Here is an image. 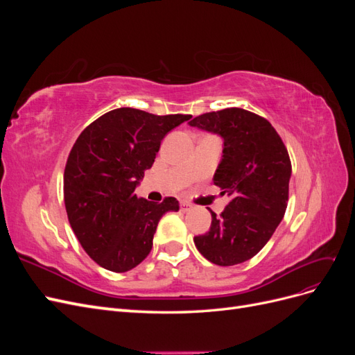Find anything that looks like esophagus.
<instances>
[{
	"label": "esophagus",
	"instance_id": "1",
	"mask_svg": "<svg viewBox=\"0 0 355 355\" xmlns=\"http://www.w3.org/2000/svg\"><path fill=\"white\" fill-rule=\"evenodd\" d=\"M191 204L189 202H187V201H182L180 202V209H182V211H189L191 210Z\"/></svg>",
	"mask_w": 355,
	"mask_h": 355
}]
</instances>
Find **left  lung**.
<instances>
[{
	"instance_id": "8db88e82",
	"label": "left lung",
	"mask_w": 355,
	"mask_h": 355,
	"mask_svg": "<svg viewBox=\"0 0 355 355\" xmlns=\"http://www.w3.org/2000/svg\"><path fill=\"white\" fill-rule=\"evenodd\" d=\"M189 125L223 139L214 185L231 201L220 216L211 211L209 232L194 237L211 263L231 266L249 261L272 237L288 200L292 163L271 123L241 108L196 116Z\"/></svg>"
}]
</instances>
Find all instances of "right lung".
<instances>
[{
  "instance_id": "right-lung-1",
  "label": "right lung",
  "mask_w": 355,
  "mask_h": 355,
  "mask_svg": "<svg viewBox=\"0 0 355 355\" xmlns=\"http://www.w3.org/2000/svg\"><path fill=\"white\" fill-rule=\"evenodd\" d=\"M191 116L118 108L75 141L63 175L65 207L83 249L105 270H133L151 252L161 216L179 210L173 197L157 204L139 198L135 189L164 136Z\"/></svg>"
}]
</instances>
